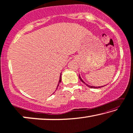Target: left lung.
Returning a JSON list of instances; mask_svg holds the SVG:
<instances>
[{"label":"left lung","instance_id":"obj_1","mask_svg":"<svg viewBox=\"0 0 133 133\" xmlns=\"http://www.w3.org/2000/svg\"><path fill=\"white\" fill-rule=\"evenodd\" d=\"M79 79H80V80H81V81H82V82L83 83H84V84H85L87 87H89V88H102V87H103V86H102V87H94V86H91V85H88V84H85V82L84 81L82 80V78H81V76H80V75H79ZM104 86H105V85H104Z\"/></svg>","mask_w":133,"mask_h":133}]
</instances>
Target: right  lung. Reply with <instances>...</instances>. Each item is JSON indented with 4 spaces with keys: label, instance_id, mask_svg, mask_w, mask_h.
Wrapping results in <instances>:
<instances>
[{
    "label": "right lung",
    "instance_id": "right-lung-1",
    "mask_svg": "<svg viewBox=\"0 0 133 133\" xmlns=\"http://www.w3.org/2000/svg\"><path fill=\"white\" fill-rule=\"evenodd\" d=\"M61 82V73H60V79H59V82H58V85H57V87H58V85H59V84H60V83ZM56 89V90H57ZM56 91V90H55Z\"/></svg>",
    "mask_w": 133,
    "mask_h": 133
}]
</instances>
